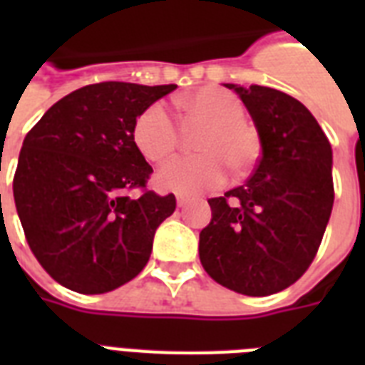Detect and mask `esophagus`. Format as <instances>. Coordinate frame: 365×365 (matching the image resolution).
I'll return each mask as SVG.
<instances>
[{
    "mask_svg": "<svg viewBox=\"0 0 365 365\" xmlns=\"http://www.w3.org/2000/svg\"><path fill=\"white\" fill-rule=\"evenodd\" d=\"M178 206H185L189 202V197H185V195H178Z\"/></svg>",
    "mask_w": 365,
    "mask_h": 365,
    "instance_id": "34e87169",
    "label": "esophagus"
}]
</instances>
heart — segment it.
<instances>
[{
	"instance_id": "1",
	"label": "heart",
	"mask_w": 365,
	"mask_h": 365,
	"mask_svg": "<svg viewBox=\"0 0 365 365\" xmlns=\"http://www.w3.org/2000/svg\"><path fill=\"white\" fill-rule=\"evenodd\" d=\"M176 108L185 121L205 125L197 138V149L202 153L180 157L163 166L157 174L160 187L185 195L200 193L225 183L227 165L237 176L254 168L261 155V140L254 126L244 121L239 96L225 88L202 87L176 98ZM132 138L151 163L170 159L180 143L176 121L163 102L148 106L136 117Z\"/></svg>"
}]
</instances>
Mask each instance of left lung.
I'll use <instances>...</instances> for the list:
<instances>
[{"instance_id":"8db88e82","label":"left lung","mask_w":365,"mask_h":365,"mask_svg":"<svg viewBox=\"0 0 365 365\" xmlns=\"http://www.w3.org/2000/svg\"><path fill=\"white\" fill-rule=\"evenodd\" d=\"M257 126L261 157L240 187L208 199L199 257L217 284L263 297L311 267L334 206L331 145L312 113L277 88L225 85Z\"/></svg>"}]
</instances>
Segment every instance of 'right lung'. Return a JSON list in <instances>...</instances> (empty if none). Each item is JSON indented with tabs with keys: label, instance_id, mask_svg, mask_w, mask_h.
<instances>
[{
	"label": "right lung",
	"instance_id": "1",
	"mask_svg": "<svg viewBox=\"0 0 365 365\" xmlns=\"http://www.w3.org/2000/svg\"><path fill=\"white\" fill-rule=\"evenodd\" d=\"M176 85L104 81L51 106L26 134L13 195L31 254L58 284L106 294L149 261L155 231L176 210L172 193L149 191L153 168L132 126ZM132 188L140 195L132 197Z\"/></svg>",
	"mask_w": 365,
	"mask_h": 365
}]
</instances>
